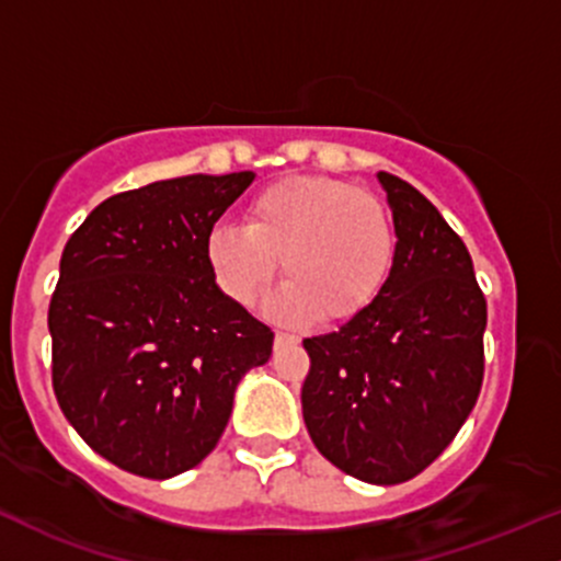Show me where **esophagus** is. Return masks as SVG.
<instances>
[{
    "mask_svg": "<svg viewBox=\"0 0 561 561\" xmlns=\"http://www.w3.org/2000/svg\"><path fill=\"white\" fill-rule=\"evenodd\" d=\"M274 343L276 346H295V343H298V335H290V332H276Z\"/></svg>",
    "mask_w": 561,
    "mask_h": 561,
    "instance_id": "1",
    "label": "esophagus"
}]
</instances>
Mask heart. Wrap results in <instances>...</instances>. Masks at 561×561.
I'll return each instance as SVG.
<instances>
[{
  "label": "heart",
  "instance_id": "heart-1",
  "mask_svg": "<svg viewBox=\"0 0 561 561\" xmlns=\"http://www.w3.org/2000/svg\"><path fill=\"white\" fill-rule=\"evenodd\" d=\"M397 231L383 202L322 175H293L261 188L244 226L220 224L205 239L215 285L237 306H255L276 276L285 285L268 313L285 324L356 317L389 282Z\"/></svg>",
  "mask_w": 561,
  "mask_h": 561
}]
</instances>
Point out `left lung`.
Returning a JSON list of instances; mask_svg holds the SVG:
<instances>
[{"instance_id":"8db88e82","label":"left lung","mask_w":561,"mask_h":561,"mask_svg":"<svg viewBox=\"0 0 561 561\" xmlns=\"http://www.w3.org/2000/svg\"><path fill=\"white\" fill-rule=\"evenodd\" d=\"M397 252L389 282L337 332L306 337L300 402L317 450L351 477L399 484L455 439L484 375L488 304L463 239L408 181L378 172Z\"/></svg>"}]
</instances>
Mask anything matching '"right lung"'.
Wrapping results in <instances>:
<instances>
[{
    "label": "right lung",
    "instance_id": "1",
    "mask_svg": "<svg viewBox=\"0 0 561 561\" xmlns=\"http://www.w3.org/2000/svg\"><path fill=\"white\" fill-rule=\"evenodd\" d=\"M255 172L108 196L71 233L50 300L53 389L98 455L149 479L194 469L274 332L215 285L205 239Z\"/></svg>",
    "mask_w": 561,
    "mask_h": 561
}]
</instances>
